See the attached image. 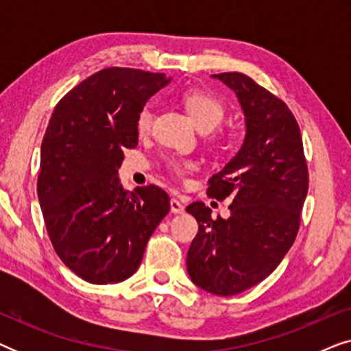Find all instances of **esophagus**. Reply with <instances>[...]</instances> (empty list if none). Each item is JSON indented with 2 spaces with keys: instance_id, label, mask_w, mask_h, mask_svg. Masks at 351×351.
<instances>
[{
  "instance_id": "1",
  "label": "esophagus",
  "mask_w": 351,
  "mask_h": 351,
  "mask_svg": "<svg viewBox=\"0 0 351 351\" xmlns=\"http://www.w3.org/2000/svg\"><path fill=\"white\" fill-rule=\"evenodd\" d=\"M171 213L174 214H184L185 213V206L180 203L177 198H172L171 199Z\"/></svg>"
}]
</instances>
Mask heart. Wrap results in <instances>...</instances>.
<instances>
[{"label": "heart", "instance_id": "obj_1", "mask_svg": "<svg viewBox=\"0 0 351 351\" xmlns=\"http://www.w3.org/2000/svg\"><path fill=\"white\" fill-rule=\"evenodd\" d=\"M184 105L189 110L191 118L203 131H210L217 128L225 117V105L217 95L206 93V90H191L184 95ZM153 110L150 105L142 107L137 114V129L138 132H147L152 128ZM167 171L177 177H185L196 169V162L189 158H167Z\"/></svg>", "mask_w": 351, "mask_h": 351}]
</instances>
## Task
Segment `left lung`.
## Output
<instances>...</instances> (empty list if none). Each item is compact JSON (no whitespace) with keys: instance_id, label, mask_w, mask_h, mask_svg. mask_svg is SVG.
I'll return each instance as SVG.
<instances>
[{"instance_id":"1","label":"left lung","mask_w":351,"mask_h":351,"mask_svg":"<svg viewBox=\"0 0 351 351\" xmlns=\"http://www.w3.org/2000/svg\"><path fill=\"white\" fill-rule=\"evenodd\" d=\"M213 76L237 93L246 137L237 156L208 182L210 198L233 199L230 217L213 219L203 201L186 208L198 222L186 270L201 289L234 295L265 280L294 244L308 167L300 128L281 99L238 71Z\"/></svg>"}]
</instances>
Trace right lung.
<instances>
[{
	"label": "right lung",
	"instance_id": "add662e5",
	"mask_svg": "<svg viewBox=\"0 0 351 351\" xmlns=\"http://www.w3.org/2000/svg\"><path fill=\"white\" fill-rule=\"evenodd\" d=\"M167 83L165 73L104 69L69 90L47 124L36 184L46 230L60 261L93 285L131 276L169 213L160 186L128 193L118 180L123 150L137 147L138 112Z\"/></svg>",
	"mask_w": 351,
	"mask_h": 351
}]
</instances>
